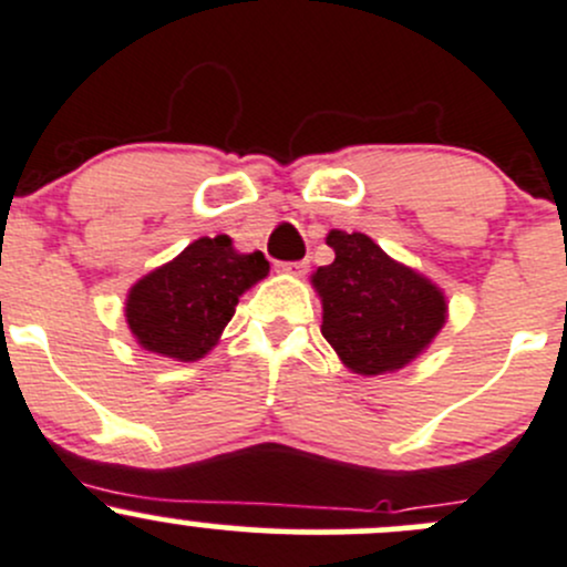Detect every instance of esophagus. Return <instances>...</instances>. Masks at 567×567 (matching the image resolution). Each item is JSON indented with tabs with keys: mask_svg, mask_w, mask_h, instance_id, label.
Returning a JSON list of instances; mask_svg holds the SVG:
<instances>
[{
	"mask_svg": "<svg viewBox=\"0 0 567 567\" xmlns=\"http://www.w3.org/2000/svg\"><path fill=\"white\" fill-rule=\"evenodd\" d=\"M278 270L291 272V276H302L308 270V259L302 261H278Z\"/></svg>",
	"mask_w": 567,
	"mask_h": 567,
	"instance_id": "34e87169",
	"label": "esophagus"
}]
</instances>
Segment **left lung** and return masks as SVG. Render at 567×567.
<instances>
[{
    "label": "left lung",
    "mask_w": 567,
    "mask_h": 567,
    "mask_svg": "<svg viewBox=\"0 0 567 567\" xmlns=\"http://www.w3.org/2000/svg\"><path fill=\"white\" fill-rule=\"evenodd\" d=\"M332 265L313 272L322 297V336L354 373L377 377L417 358L445 324V297L390 259L371 237L330 231Z\"/></svg>",
    "instance_id": "8db88e82"
}]
</instances>
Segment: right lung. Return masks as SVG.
Returning a JSON list of instances; mask_svg holds the SVG:
<instances>
[{"label":"right lung","mask_w":567,"mask_h":567,"mask_svg":"<svg viewBox=\"0 0 567 567\" xmlns=\"http://www.w3.org/2000/svg\"><path fill=\"white\" fill-rule=\"evenodd\" d=\"M267 270L270 261L261 250L237 254L226 235L202 237L133 286L125 306L127 324L150 352L198 360L218 343L243 291Z\"/></svg>","instance_id":"add662e5"}]
</instances>
